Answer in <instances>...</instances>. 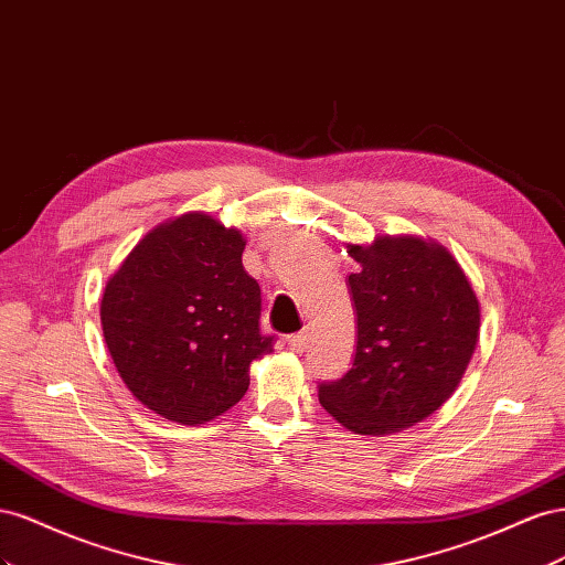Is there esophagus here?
Wrapping results in <instances>:
<instances>
[{"instance_id": "1", "label": "esophagus", "mask_w": 565, "mask_h": 565, "mask_svg": "<svg viewBox=\"0 0 565 565\" xmlns=\"http://www.w3.org/2000/svg\"><path fill=\"white\" fill-rule=\"evenodd\" d=\"M287 344H289V349H292L295 353H303L306 344H309V332L301 330V332H297V334H289V337H287Z\"/></svg>"}]
</instances>
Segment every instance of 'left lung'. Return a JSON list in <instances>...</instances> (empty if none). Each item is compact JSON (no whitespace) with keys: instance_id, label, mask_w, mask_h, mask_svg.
Masks as SVG:
<instances>
[{"instance_id":"left-lung-1","label":"left lung","mask_w":565,"mask_h":565,"mask_svg":"<svg viewBox=\"0 0 565 565\" xmlns=\"http://www.w3.org/2000/svg\"><path fill=\"white\" fill-rule=\"evenodd\" d=\"M358 320L351 370L322 382V407L361 436L396 434L446 403L473 355L481 306L455 256L415 235L349 245Z\"/></svg>"}]
</instances>
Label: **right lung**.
Segmentation results:
<instances>
[{
    "mask_svg": "<svg viewBox=\"0 0 565 565\" xmlns=\"http://www.w3.org/2000/svg\"><path fill=\"white\" fill-rule=\"evenodd\" d=\"M243 249L241 231L188 212L146 233L106 282L100 324L113 363L169 422L226 413L247 393L252 361L273 351Z\"/></svg>",
    "mask_w": 565,
    "mask_h": 565,
    "instance_id": "obj_1",
    "label": "right lung"
}]
</instances>
